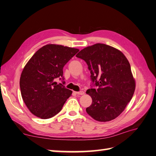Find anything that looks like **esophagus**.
<instances>
[{"label":"esophagus","mask_w":156,"mask_h":156,"mask_svg":"<svg viewBox=\"0 0 156 156\" xmlns=\"http://www.w3.org/2000/svg\"><path fill=\"white\" fill-rule=\"evenodd\" d=\"M76 94L78 95H84V92L83 91H80V92H76Z\"/></svg>","instance_id":"1"}]
</instances>
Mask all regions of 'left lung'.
<instances>
[{
  "mask_svg": "<svg viewBox=\"0 0 156 156\" xmlns=\"http://www.w3.org/2000/svg\"><path fill=\"white\" fill-rule=\"evenodd\" d=\"M76 56L87 62L91 80L98 87L86 92L92 100L87 112L98 122L115 119L124 111L135 90L128 60L120 50L103 44L87 47Z\"/></svg>",
  "mask_w": 156,
  "mask_h": 156,
  "instance_id": "left-lung-1",
  "label": "left lung"
}]
</instances>
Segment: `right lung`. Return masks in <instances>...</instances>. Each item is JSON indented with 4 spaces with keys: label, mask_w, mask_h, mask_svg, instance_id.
Returning <instances> with one entry per match:
<instances>
[{
    "label": "right lung",
    "mask_w": 156,
    "mask_h": 156,
    "mask_svg": "<svg viewBox=\"0 0 156 156\" xmlns=\"http://www.w3.org/2000/svg\"><path fill=\"white\" fill-rule=\"evenodd\" d=\"M79 49L48 44L34 54L23 68L20 77L21 96L33 115L48 119L61 111L72 91L58 84L63 68Z\"/></svg>",
    "instance_id": "obj_1"
}]
</instances>
